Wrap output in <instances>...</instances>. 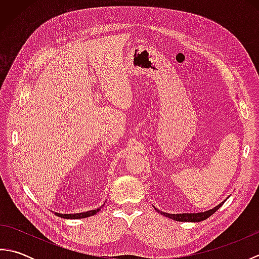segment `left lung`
<instances>
[{
  "label": "left lung",
  "instance_id": "1",
  "mask_svg": "<svg viewBox=\"0 0 259 259\" xmlns=\"http://www.w3.org/2000/svg\"><path fill=\"white\" fill-rule=\"evenodd\" d=\"M226 201V199H225L224 201H222L221 203H219L218 206L213 207L212 209H209V210H206V211H201V212H191V213H168V212H164V211H161L159 210V209L155 208L156 210L159 212L163 214L164 217H168L170 219H174V221H177V222H190V223H199V222H202L205 221V219L209 218L211 216L212 213L216 212L219 208H221L224 202Z\"/></svg>",
  "mask_w": 259,
  "mask_h": 259
}]
</instances>
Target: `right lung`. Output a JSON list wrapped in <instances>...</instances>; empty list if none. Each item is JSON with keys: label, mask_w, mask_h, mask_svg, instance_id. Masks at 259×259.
<instances>
[{"label": "right lung", "mask_w": 259, "mask_h": 259, "mask_svg": "<svg viewBox=\"0 0 259 259\" xmlns=\"http://www.w3.org/2000/svg\"><path fill=\"white\" fill-rule=\"evenodd\" d=\"M103 205H104V203H103ZM103 205L101 207L97 208V209H92V210L83 211V212H75V213L54 212V213H56V216L61 217V218H65V219H81V218H87V217H90V216H93V214H96L97 212H99V211L101 210V208L103 207Z\"/></svg>", "instance_id": "1"}]
</instances>
